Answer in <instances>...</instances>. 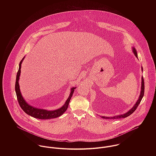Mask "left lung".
Instances as JSON below:
<instances>
[{
  "instance_id": "obj_1",
  "label": "left lung",
  "mask_w": 156,
  "mask_h": 156,
  "mask_svg": "<svg viewBox=\"0 0 156 156\" xmlns=\"http://www.w3.org/2000/svg\"><path fill=\"white\" fill-rule=\"evenodd\" d=\"M132 51H133V53L134 55V56L137 58V51L135 49L134 47H132ZM141 69H142V71H143V68L142 67H141ZM144 78L143 77H142V79H141V88H140V95L139 97V98L138 100H137V101L136 102V103L134 104L133 108L132 109H130L129 111L128 112H127L126 113H123V114H121V115H116V116H112V117H108V116H101L102 118H104V119H119V118H126L129 116H130L131 114H132L135 111V110L136 109V108H137V106H139V105L140 104L143 97H144Z\"/></svg>"
}]
</instances>
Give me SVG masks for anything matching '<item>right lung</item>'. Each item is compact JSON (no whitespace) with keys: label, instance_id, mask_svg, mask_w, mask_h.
Returning <instances> with one entry per match:
<instances>
[{"label":"right lung","instance_id":"add662e5","mask_svg":"<svg viewBox=\"0 0 156 156\" xmlns=\"http://www.w3.org/2000/svg\"><path fill=\"white\" fill-rule=\"evenodd\" d=\"M24 57L23 58L22 61L20 62L19 71L17 72V76H16V85H15V90H16V95H17V100H18L19 103L21 108L22 109L23 111L24 112L26 113H27V115H29L34 118L41 119H49L55 118L61 116L65 112L67 111L70 99L73 95L74 89L76 88V87H73L71 88L69 95L68 98H67V101H66L65 104L61 108H60L58 109L53 110V111H47L46 109L37 108H35V107L29 105L26 101V100L24 99V98L22 95L20 89L19 83V81L20 79V73H21L22 64L24 59Z\"/></svg>","mask_w":156,"mask_h":156}]
</instances>
